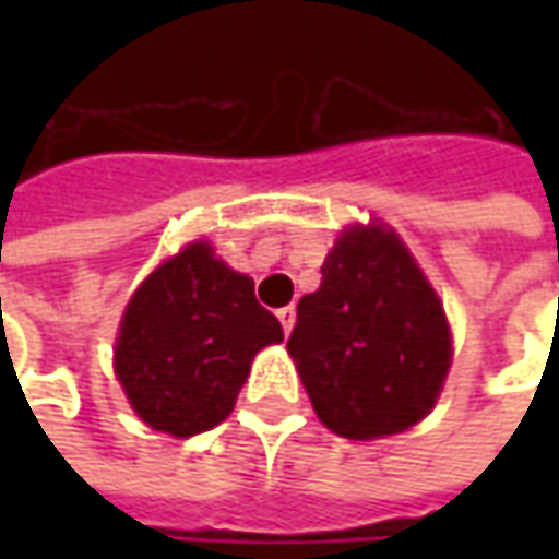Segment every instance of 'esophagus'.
Segmentation results:
<instances>
[{
    "instance_id": "1",
    "label": "esophagus",
    "mask_w": 559,
    "mask_h": 559,
    "mask_svg": "<svg viewBox=\"0 0 559 559\" xmlns=\"http://www.w3.org/2000/svg\"><path fill=\"white\" fill-rule=\"evenodd\" d=\"M276 317H280V323H283V333L289 335L292 333V323H295V308H280V311H276Z\"/></svg>"
}]
</instances>
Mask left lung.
<instances>
[{
    "label": "left lung",
    "instance_id": "8db88e82",
    "mask_svg": "<svg viewBox=\"0 0 559 559\" xmlns=\"http://www.w3.org/2000/svg\"><path fill=\"white\" fill-rule=\"evenodd\" d=\"M320 273L289 335L317 417L345 439L404 432L429 414L451 367L439 295L379 226L342 233Z\"/></svg>",
    "mask_w": 559,
    "mask_h": 559
}]
</instances>
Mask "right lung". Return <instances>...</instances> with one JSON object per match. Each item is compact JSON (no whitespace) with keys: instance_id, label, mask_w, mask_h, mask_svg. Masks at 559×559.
I'll return each mask as SVG.
<instances>
[{"instance_id":"add662e5","label":"right lung","mask_w":559,"mask_h":559,"mask_svg":"<svg viewBox=\"0 0 559 559\" xmlns=\"http://www.w3.org/2000/svg\"><path fill=\"white\" fill-rule=\"evenodd\" d=\"M273 342L283 326L258 305L254 283L195 242L130 298L115 370L152 429L189 439L229 417L251 357Z\"/></svg>"}]
</instances>
